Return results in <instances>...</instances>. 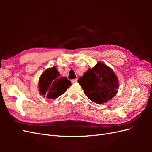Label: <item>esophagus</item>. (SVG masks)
I'll return each mask as SVG.
<instances>
[{
  "instance_id": "obj_1",
  "label": "esophagus",
  "mask_w": 152,
  "mask_h": 152,
  "mask_svg": "<svg viewBox=\"0 0 152 152\" xmlns=\"http://www.w3.org/2000/svg\"><path fill=\"white\" fill-rule=\"evenodd\" d=\"M77 79H73V80H71V82H72V83H75V82H77Z\"/></svg>"
}]
</instances>
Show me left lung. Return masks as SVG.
Instances as JSON below:
<instances>
[{"label":"left lung","instance_id":"left-lung-1","mask_svg":"<svg viewBox=\"0 0 152 152\" xmlns=\"http://www.w3.org/2000/svg\"><path fill=\"white\" fill-rule=\"evenodd\" d=\"M78 82L87 97L98 104L107 103L113 98L119 87L116 74L103 62H98L93 68L88 69Z\"/></svg>","mask_w":152,"mask_h":152}]
</instances>
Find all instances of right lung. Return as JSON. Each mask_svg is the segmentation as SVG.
<instances>
[{"label":"right lung","instance_id":"add662e5","mask_svg":"<svg viewBox=\"0 0 152 152\" xmlns=\"http://www.w3.org/2000/svg\"><path fill=\"white\" fill-rule=\"evenodd\" d=\"M71 86V82L67 79L66 77H60L55 66L46 69L39 80L40 94L49 99L58 98Z\"/></svg>","mask_w":152,"mask_h":152}]
</instances>
